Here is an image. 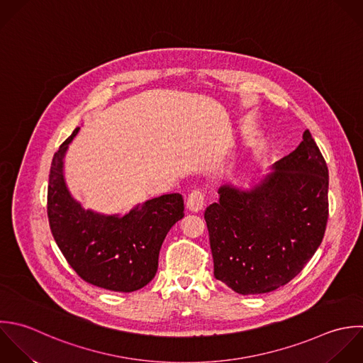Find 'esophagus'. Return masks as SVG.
<instances>
[{"label": "esophagus", "mask_w": 363, "mask_h": 363, "mask_svg": "<svg viewBox=\"0 0 363 363\" xmlns=\"http://www.w3.org/2000/svg\"><path fill=\"white\" fill-rule=\"evenodd\" d=\"M205 205V194L201 189H194L188 199H186V206L192 212H199L203 209Z\"/></svg>", "instance_id": "obj_1"}]
</instances>
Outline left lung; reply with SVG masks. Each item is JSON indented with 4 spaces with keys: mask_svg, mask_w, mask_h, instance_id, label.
<instances>
[{
    "mask_svg": "<svg viewBox=\"0 0 363 363\" xmlns=\"http://www.w3.org/2000/svg\"><path fill=\"white\" fill-rule=\"evenodd\" d=\"M273 169L252 189L222 186L219 202L205 211L213 274L243 296L291 281L317 252L328 222V167L308 130Z\"/></svg>",
    "mask_w": 363,
    "mask_h": 363,
    "instance_id": "8db88e82",
    "label": "left lung"
}]
</instances>
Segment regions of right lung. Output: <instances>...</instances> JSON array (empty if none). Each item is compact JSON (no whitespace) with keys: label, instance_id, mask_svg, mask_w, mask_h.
I'll list each match as a JSON object with an SVG mask.
<instances>
[{"label":"right lung","instance_id":"right-lung-1","mask_svg":"<svg viewBox=\"0 0 363 363\" xmlns=\"http://www.w3.org/2000/svg\"><path fill=\"white\" fill-rule=\"evenodd\" d=\"M79 127L55 152L48 185V218L53 239L77 276L96 287L131 293L147 286L169 229L184 218V199L168 194L135 206L123 218L84 211L69 194L63 157Z\"/></svg>","mask_w":363,"mask_h":363}]
</instances>
